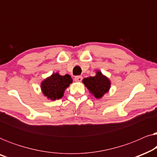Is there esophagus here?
Instances as JSON below:
<instances>
[{
	"instance_id": "34e87169",
	"label": "esophagus",
	"mask_w": 157,
	"mask_h": 157,
	"mask_svg": "<svg viewBox=\"0 0 157 157\" xmlns=\"http://www.w3.org/2000/svg\"><path fill=\"white\" fill-rule=\"evenodd\" d=\"M82 79H83V77L81 76H77L74 78V80L76 82H81V81H82Z\"/></svg>"
}]
</instances>
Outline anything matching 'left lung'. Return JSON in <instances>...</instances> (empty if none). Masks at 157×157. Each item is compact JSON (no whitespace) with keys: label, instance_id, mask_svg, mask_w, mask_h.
Wrapping results in <instances>:
<instances>
[{"label":"left lung","instance_id":"1","mask_svg":"<svg viewBox=\"0 0 157 157\" xmlns=\"http://www.w3.org/2000/svg\"><path fill=\"white\" fill-rule=\"evenodd\" d=\"M83 83L96 98H101L110 89L109 79L101 72L96 71V75L83 79Z\"/></svg>","mask_w":157,"mask_h":157}]
</instances>
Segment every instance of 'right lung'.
Returning a JSON list of instances; mask_svg holds the SVG:
<instances>
[{
    "label": "right lung",
    "instance_id": "1",
    "mask_svg": "<svg viewBox=\"0 0 157 157\" xmlns=\"http://www.w3.org/2000/svg\"><path fill=\"white\" fill-rule=\"evenodd\" d=\"M70 75L61 76L59 73L53 74L50 77L45 79L41 83L43 94L51 100H56L62 98L66 88L72 83Z\"/></svg>",
    "mask_w": 157,
    "mask_h": 157
}]
</instances>
